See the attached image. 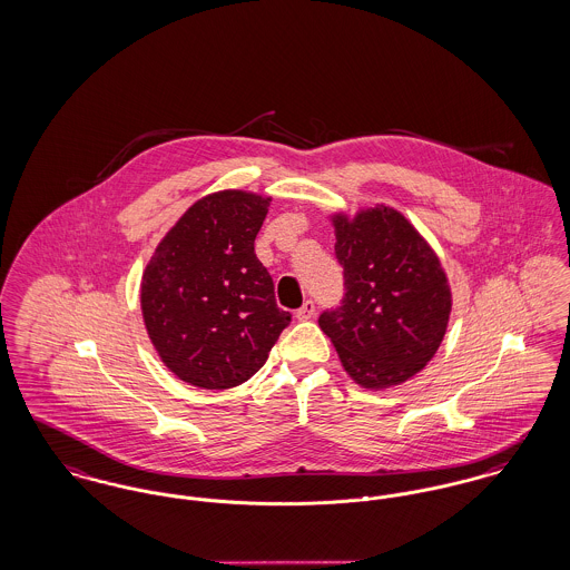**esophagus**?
<instances>
[{
  "mask_svg": "<svg viewBox=\"0 0 570 570\" xmlns=\"http://www.w3.org/2000/svg\"><path fill=\"white\" fill-rule=\"evenodd\" d=\"M315 315V302L313 299H306L302 306H299L298 311H296V317L298 320H311Z\"/></svg>",
  "mask_w": 570,
  "mask_h": 570,
  "instance_id": "obj_1",
  "label": "esophagus"
}]
</instances>
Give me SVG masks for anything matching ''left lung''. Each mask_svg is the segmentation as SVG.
I'll return each mask as SVG.
<instances>
[{
	"mask_svg": "<svg viewBox=\"0 0 570 570\" xmlns=\"http://www.w3.org/2000/svg\"><path fill=\"white\" fill-rule=\"evenodd\" d=\"M332 223L345 296L320 315V328L360 386H396L424 368L446 334L449 278L433 248L392 208L336 214Z\"/></svg>",
	"mask_w": 570,
	"mask_h": 570,
	"instance_id": "8db88e82",
	"label": "left lung"
}]
</instances>
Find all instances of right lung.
Returning <instances> with one entry per match:
<instances>
[{
	"label": "right lung",
	"mask_w": 570,
	"mask_h": 570,
	"mask_svg": "<svg viewBox=\"0 0 570 570\" xmlns=\"http://www.w3.org/2000/svg\"><path fill=\"white\" fill-rule=\"evenodd\" d=\"M271 197L220 190L184 212L156 246L141 311L163 362L197 389L240 386L268 360L292 315L278 308L255 238Z\"/></svg>",
	"instance_id": "1"
}]
</instances>
